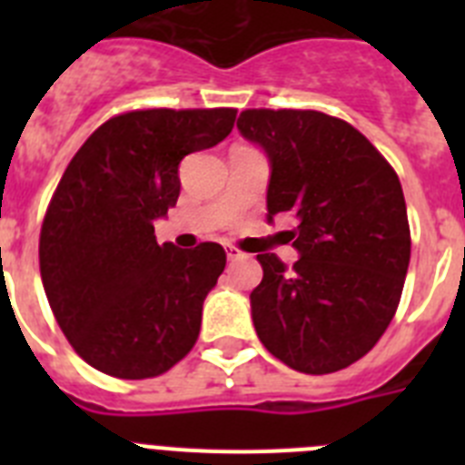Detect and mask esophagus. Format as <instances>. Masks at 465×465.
<instances>
[{
  "instance_id": "obj_1",
  "label": "esophagus",
  "mask_w": 465,
  "mask_h": 465,
  "mask_svg": "<svg viewBox=\"0 0 465 465\" xmlns=\"http://www.w3.org/2000/svg\"><path fill=\"white\" fill-rule=\"evenodd\" d=\"M225 253H228V261H240V258H244V253H242L240 249H235V246H228Z\"/></svg>"
}]
</instances>
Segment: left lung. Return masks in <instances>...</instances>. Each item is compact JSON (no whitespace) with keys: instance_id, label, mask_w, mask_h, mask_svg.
<instances>
[{"instance_id":"left-lung-1","label":"left lung","mask_w":465,"mask_h":465,"mask_svg":"<svg viewBox=\"0 0 465 465\" xmlns=\"http://www.w3.org/2000/svg\"><path fill=\"white\" fill-rule=\"evenodd\" d=\"M237 130L268 155V221L298 219L293 268L256 256L258 338L298 372L342 371L375 347L401 300L410 265L401 182L356 127L322 111L246 109Z\"/></svg>"}]
</instances>
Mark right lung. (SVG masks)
<instances>
[{
  "label": "right lung",
  "instance_id": "1",
  "mask_svg": "<svg viewBox=\"0 0 465 465\" xmlns=\"http://www.w3.org/2000/svg\"><path fill=\"white\" fill-rule=\"evenodd\" d=\"M235 109H149L85 139L41 225V282L69 344L118 380H146L195 344L203 302L225 268L221 244L160 246L153 221L182 191L179 163L223 142Z\"/></svg>",
  "mask_w": 465,
  "mask_h": 465
}]
</instances>
